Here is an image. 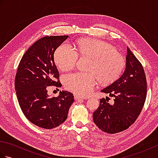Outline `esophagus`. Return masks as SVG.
I'll list each match as a JSON object with an SVG mask.
<instances>
[{
	"label": "esophagus",
	"mask_w": 158,
	"mask_h": 158,
	"mask_svg": "<svg viewBox=\"0 0 158 158\" xmlns=\"http://www.w3.org/2000/svg\"><path fill=\"white\" fill-rule=\"evenodd\" d=\"M75 99L76 100H83V98L81 96H77V95H75Z\"/></svg>",
	"instance_id": "esophagus-1"
}]
</instances>
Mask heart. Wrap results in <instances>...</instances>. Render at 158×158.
<instances>
[{
  "label": "heart",
  "instance_id": "heart-1",
  "mask_svg": "<svg viewBox=\"0 0 158 158\" xmlns=\"http://www.w3.org/2000/svg\"><path fill=\"white\" fill-rule=\"evenodd\" d=\"M79 55L91 60L88 68L89 73L67 75L64 85L66 89L81 96L92 92L98 79L103 84L115 81L125 66L123 56L113 46L95 39L80 40L75 49L69 43H63L56 50L55 62L61 70H70L75 67Z\"/></svg>",
  "mask_w": 158,
  "mask_h": 158
}]
</instances>
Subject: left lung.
Masks as SVG:
<instances>
[{
    "instance_id": "1",
    "label": "left lung",
    "mask_w": 158,
    "mask_h": 158,
    "mask_svg": "<svg viewBox=\"0 0 158 158\" xmlns=\"http://www.w3.org/2000/svg\"><path fill=\"white\" fill-rule=\"evenodd\" d=\"M126 59V69L122 76L101 90L114 97L113 104L108 102L109 97L101 98L99 106L93 113L96 126L109 134L128 128L138 118L145 102V74L142 64L128 47Z\"/></svg>"
}]
</instances>
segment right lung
<instances>
[{"label":"right lung","mask_w":158,"mask_h":158,"mask_svg":"<svg viewBox=\"0 0 158 158\" xmlns=\"http://www.w3.org/2000/svg\"><path fill=\"white\" fill-rule=\"evenodd\" d=\"M68 37L48 36L36 41L22 56L15 75L20 108L30 122L42 128L52 129L64 122L74 102L73 94L68 91H60L57 97L48 94L49 86L62 85L53 55Z\"/></svg>","instance_id":"obj_1"}]
</instances>
